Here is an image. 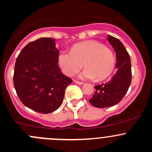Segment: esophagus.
<instances>
[{
  "mask_svg": "<svg viewBox=\"0 0 152 152\" xmlns=\"http://www.w3.org/2000/svg\"><path fill=\"white\" fill-rule=\"evenodd\" d=\"M74 83L75 84H76V85H83V82H78V81H76V80H74Z\"/></svg>",
  "mask_w": 152,
  "mask_h": 152,
  "instance_id": "34e87169",
  "label": "esophagus"
}]
</instances>
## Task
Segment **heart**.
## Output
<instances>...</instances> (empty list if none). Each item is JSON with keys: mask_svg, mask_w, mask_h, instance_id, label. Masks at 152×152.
Segmentation results:
<instances>
[{"mask_svg": "<svg viewBox=\"0 0 152 152\" xmlns=\"http://www.w3.org/2000/svg\"><path fill=\"white\" fill-rule=\"evenodd\" d=\"M58 64L65 75L72 76L82 67L79 76L82 79L104 80L115 67V58L111 50L96 40H87L76 44L70 53L62 51L58 56Z\"/></svg>", "mask_w": 152, "mask_h": 152, "instance_id": "heart-1", "label": "heart"}]
</instances>
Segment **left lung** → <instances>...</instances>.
Masks as SVG:
<instances>
[{
    "label": "left lung",
    "instance_id": "obj_1",
    "mask_svg": "<svg viewBox=\"0 0 152 152\" xmlns=\"http://www.w3.org/2000/svg\"><path fill=\"white\" fill-rule=\"evenodd\" d=\"M107 40L116 53L117 72L107 83L95 86L96 90L90 102L99 108L113 107L118 104L128 91L132 81L131 60L126 49L114 37L108 35Z\"/></svg>",
    "mask_w": 152,
    "mask_h": 152
}]
</instances>
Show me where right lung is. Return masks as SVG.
Masks as SVG:
<instances>
[{"label": "right lung", "mask_w": 152, "mask_h": 152, "mask_svg": "<svg viewBox=\"0 0 152 152\" xmlns=\"http://www.w3.org/2000/svg\"><path fill=\"white\" fill-rule=\"evenodd\" d=\"M53 38L41 37L29 42L15 62L14 86L20 100L43 114L62 105L65 89L72 82L58 66L59 50Z\"/></svg>", "instance_id": "1"}]
</instances>
